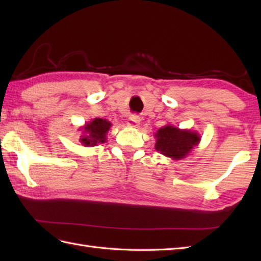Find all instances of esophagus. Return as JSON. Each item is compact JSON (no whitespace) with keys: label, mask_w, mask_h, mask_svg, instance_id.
I'll return each mask as SVG.
<instances>
[{"label":"esophagus","mask_w":261,"mask_h":261,"mask_svg":"<svg viewBox=\"0 0 261 261\" xmlns=\"http://www.w3.org/2000/svg\"><path fill=\"white\" fill-rule=\"evenodd\" d=\"M140 123V118L138 115H130L126 121V124L131 127H137Z\"/></svg>","instance_id":"34e87169"}]
</instances>
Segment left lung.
Wrapping results in <instances>:
<instances>
[{
    "label": "left lung",
    "mask_w": 261,
    "mask_h": 261,
    "mask_svg": "<svg viewBox=\"0 0 261 261\" xmlns=\"http://www.w3.org/2000/svg\"><path fill=\"white\" fill-rule=\"evenodd\" d=\"M153 136L156 138V150L173 160L187 157L201 141L197 131L179 129L170 124L160 127Z\"/></svg>",
    "instance_id": "left-lung-1"
}]
</instances>
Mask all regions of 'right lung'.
<instances>
[{
  "instance_id": "obj_1",
  "label": "right lung",
  "mask_w": 261,
  "mask_h": 261,
  "mask_svg": "<svg viewBox=\"0 0 261 261\" xmlns=\"http://www.w3.org/2000/svg\"><path fill=\"white\" fill-rule=\"evenodd\" d=\"M112 126V123L107 119L95 118L81 126L79 131L82 132L80 136V141L84 147H94L98 143H104L107 141V135Z\"/></svg>"
}]
</instances>
